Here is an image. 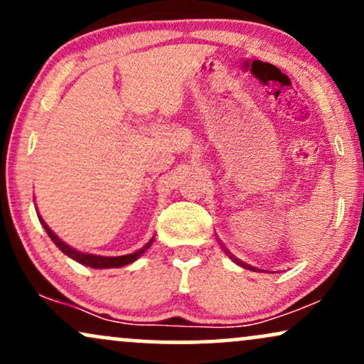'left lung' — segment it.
Listing matches in <instances>:
<instances>
[{"instance_id":"left-lung-1","label":"left lung","mask_w":364,"mask_h":364,"mask_svg":"<svg viewBox=\"0 0 364 364\" xmlns=\"http://www.w3.org/2000/svg\"><path fill=\"white\" fill-rule=\"evenodd\" d=\"M225 252H228V250H225ZM232 258V260H235L236 263H237V265H241V267H245V269H252V270H255L253 269V267H250V265H246V263H243V262H240V260H237V258H235V257H231Z\"/></svg>"}]
</instances>
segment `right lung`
Listing matches in <instances>:
<instances>
[{
    "instance_id": "add662e5",
    "label": "right lung",
    "mask_w": 364,
    "mask_h": 364,
    "mask_svg": "<svg viewBox=\"0 0 364 364\" xmlns=\"http://www.w3.org/2000/svg\"><path fill=\"white\" fill-rule=\"evenodd\" d=\"M39 219H41V215H39ZM41 224L44 225V229H46V232H48L49 235V237H51L53 240V243L58 246V248L61 250L63 253L65 255H68L70 258H73L75 262H78V263H82V265H87V267H92V269H118V267H123V265H128V263H132V262H135L136 258L140 257L141 253L145 252V250L149 248L150 245H152V241H154V237L152 240L149 241L147 245L144 246V248H140V250H136L135 253H129V255H123V257H101V255H92V253H82V252H78V250H73L72 246H68L66 243H63V241L60 240V237H58L56 235H54V232L51 231V229L48 228V224L44 223L43 219H41Z\"/></svg>"
}]
</instances>
